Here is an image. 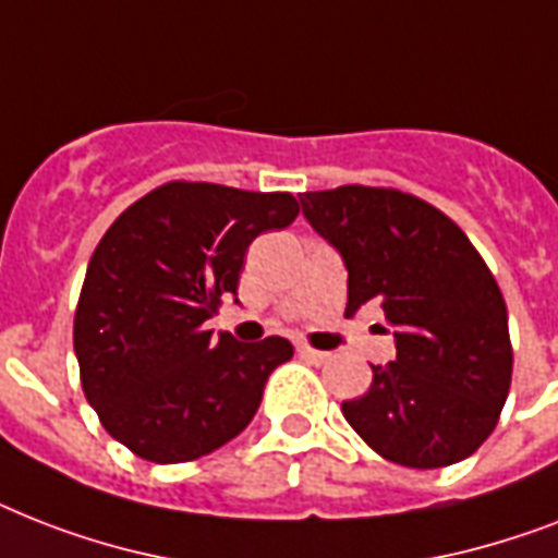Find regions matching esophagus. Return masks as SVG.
<instances>
[{"label":"esophagus","mask_w":558,"mask_h":558,"mask_svg":"<svg viewBox=\"0 0 558 558\" xmlns=\"http://www.w3.org/2000/svg\"><path fill=\"white\" fill-rule=\"evenodd\" d=\"M296 351H300V354L305 356V360H311V363H325V360L331 356V354H325V351L311 349V345H305V342H300V345H296Z\"/></svg>","instance_id":"34e87169"}]
</instances>
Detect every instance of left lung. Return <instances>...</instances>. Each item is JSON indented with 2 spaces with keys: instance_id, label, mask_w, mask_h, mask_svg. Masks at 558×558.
<instances>
[{
  "instance_id": "left-lung-1",
  "label": "left lung",
  "mask_w": 558,
  "mask_h": 558,
  "mask_svg": "<svg viewBox=\"0 0 558 558\" xmlns=\"http://www.w3.org/2000/svg\"><path fill=\"white\" fill-rule=\"evenodd\" d=\"M300 198L349 267L345 314L374 302L395 328L398 356L372 365L368 391L342 403L351 429L412 470L470 458L496 429L512 380L507 305L487 262L417 195L349 184Z\"/></svg>"
}]
</instances>
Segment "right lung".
Wrapping results in <instances>:
<instances>
[{
  "label": "right lung",
  "mask_w": 558,
  "mask_h": 558,
  "mask_svg": "<svg viewBox=\"0 0 558 558\" xmlns=\"http://www.w3.org/2000/svg\"><path fill=\"white\" fill-rule=\"evenodd\" d=\"M296 216L291 193L169 181L106 230L80 291L74 354L102 429L137 458L195 461L253 421L293 345L213 337L204 323L239 288L253 239Z\"/></svg>",
  "instance_id": "right-lung-1"
}]
</instances>
